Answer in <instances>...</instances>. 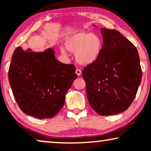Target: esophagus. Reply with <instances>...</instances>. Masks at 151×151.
<instances>
[{"instance_id": "34e87169", "label": "esophagus", "mask_w": 151, "mask_h": 151, "mask_svg": "<svg viewBox=\"0 0 151 151\" xmlns=\"http://www.w3.org/2000/svg\"><path fill=\"white\" fill-rule=\"evenodd\" d=\"M76 73L77 74V75H78V76H80L81 75V74H82V71H81L80 69H76Z\"/></svg>"}]
</instances>
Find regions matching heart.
Listing matches in <instances>:
<instances>
[{"mask_svg": "<svg viewBox=\"0 0 151 151\" xmlns=\"http://www.w3.org/2000/svg\"><path fill=\"white\" fill-rule=\"evenodd\" d=\"M65 45L69 52L75 53L76 60L82 65H89L97 61L103 50V41L98 35L82 30L67 36ZM60 52L63 55L67 54L64 47H61Z\"/></svg>", "mask_w": 151, "mask_h": 151, "instance_id": "heart-1", "label": "heart"}]
</instances>
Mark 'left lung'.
<instances>
[{
    "mask_svg": "<svg viewBox=\"0 0 151 151\" xmlns=\"http://www.w3.org/2000/svg\"><path fill=\"white\" fill-rule=\"evenodd\" d=\"M103 50L97 61L82 70L89 104L101 116L114 115L131 106L140 84L138 52L116 30L101 28Z\"/></svg>",
    "mask_w": 151,
    "mask_h": 151,
    "instance_id": "1",
    "label": "left lung"
}]
</instances>
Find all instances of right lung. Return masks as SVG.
Listing matches in <instances>:
<instances>
[{
	"label": "right lung",
	"mask_w": 151,
	"mask_h": 151,
	"mask_svg": "<svg viewBox=\"0 0 151 151\" xmlns=\"http://www.w3.org/2000/svg\"><path fill=\"white\" fill-rule=\"evenodd\" d=\"M75 71L73 65L56 59L52 48L37 52L18 47L13 54L8 78L22 111L42 119L54 116L63 108L66 93L78 77Z\"/></svg>",
	"instance_id": "right-lung-1"
}]
</instances>
